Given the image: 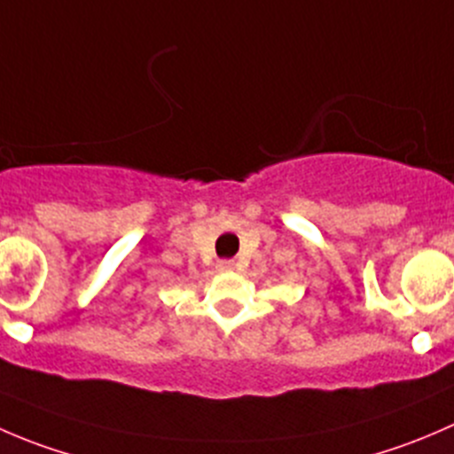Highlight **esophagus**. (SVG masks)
Here are the masks:
<instances>
[{
    "instance_id": "esophagus-1",
    "label": "esophagus",
    "mask_w": 454,
    "mask_h": 454,
    "mask_svg": "<svg viewBox=\"0 0 454 454\" xmlns=\"http://www.w3.org/2000/svg\"><path fill=\"white\" fill-rule=\"evenodd\" d=\"M217 270H219V272H232V270H235V261H232V259L217 261Z\"/></svg>"
}]
</instances>
